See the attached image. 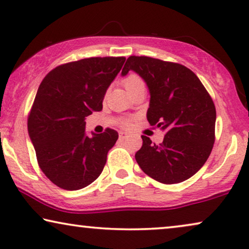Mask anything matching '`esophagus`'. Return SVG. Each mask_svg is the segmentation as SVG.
Wrapping results in <instances>:
<instances>
[{
    "mask_svg": "<svg viewBox=\"0 0 249 249\" xmlns=\"http://www.w3.org/2000/svg\"><path fill=\"white\" fill-rule=\"evenodd\" d=\"M127 137H128V132L119 131V138H120V139H125Z\"/></svg>",
    "mask_w": 249,
    "mask_h": 249,
    "instance_id": "esophagus-1",
    "label": "esophagus"
}]
</instances>
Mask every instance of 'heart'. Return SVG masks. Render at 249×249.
I'll list each match as a JSON object with an SVG mask.
<instances>
[{
    "instance_id": "heart-1",
    "label": "heart",
    "mask_w": 249,
    "mask_h": 249,
    "mask_svg": "<svg viewBox=\"0 0 249 249\" xmlns=\"http://www.w3.org/2000/svg\"><path fill=\"white\" fill-rule=\"evenodd\" d=\"M122 84H124V86L125 87V89H127V91L131 90L132 88L137 87V86H141V85H144V81H142V79L139 76H137V74L135 73H131L129 74V76H127L124 78V80H122ZM130 124V122H129V120H124V125H125V127H128V125Z\"/></svg>"
}]
</instances>
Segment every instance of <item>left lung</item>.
<instances>
[{
	"label": "left lung",
	"instance_id": "1",
	"mask_svg": "<svg viewBox=\"0 0 249 249\" xmlns=\"http://www.w3.org/2000/svg\"><path fill=\"white\" fill-rule=\"evenodd\" d=\"M132 70L147 85V120L164 131L160 145L142 136L135 154L146 175L171 185L193 177L207 161L215 141L216 111L198 77L179 63L148 56H129L121 74Z\"/></svg>",
	"mask_w": 249,
	"mask_h": 249
}]
</instances>
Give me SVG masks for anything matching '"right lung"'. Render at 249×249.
Wrapping results in <instances>:
<instances>
[{"instance_id": "right-lung-1", "label": "right lung", "mask_w": 249, "mask_h": 249, "mask_svg": "<svg viewBox=\"0 0 249 249\" xmlns=\"http://www.w3.org/2000/svg\"><path fill=\"white\" fill-rule=\"evenodd\" d=\"M125 57H88L61 64L40 83L28 117V134L38 165L60 188L78 190L103 171L119 137L113 129L85 132V119L103 108L104 95Z\"/></svg>"}]
</instances>
